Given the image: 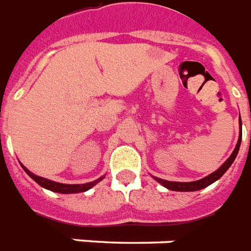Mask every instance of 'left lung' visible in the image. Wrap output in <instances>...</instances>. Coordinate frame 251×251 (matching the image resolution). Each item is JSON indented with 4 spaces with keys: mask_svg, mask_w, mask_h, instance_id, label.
Returning <instances> with one entry per match:
<instances>
[{
    "mask_svg": "<svg viewBox=\"0 0 251 251\" xmlns=\"http://www.w3.org/2000/svg\"><path fill=\"white\" fill-rule=\"evenodd\" d=\"M239 127H241V131H242L241 116H239ZM241 140H242V132H239V138L238 142H237V146L234 148L233 153L228 156L227 160H226L217 171H214L213 174H210V175H207V176H204V178L202 179H199V180H195V182H170V180L156 178V176H152V178L155 179L156 182H159V183L162 184V186H164V187L168 188V190H173V191H198V190H202V188L207 187L210 184H213L215 180H218L223 174L226 173L228 168H230V166L233 164V162L235 160V158H237V155H238Z\"/></svg>",
    "mask_w": 251,
    "mask_h": 251,
    "instance_id": "left-lung-1",
    "label": "left lung"
}]
</instances>
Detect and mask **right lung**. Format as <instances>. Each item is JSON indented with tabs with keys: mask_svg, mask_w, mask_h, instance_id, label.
<instances>
[{
	"mask_svg": "<svg viewBox=\"0 0 251 251\" xmlns=\"http://www.w3.org/2000/svg\"><path fill=\"white\" fill-rule=\"evenodd\" d=\"M21 167L24 168V171L28 174L29 176L38 183L41 187L47 188V190H50L53 193H60V194H77V193H84V191H87L89 188H92L95 184H98L100 180H103L105 178V175L104 176H100L96 180H93V182H89V183H84V184H65V183H58V182H53L50 179H45L43 176H37V175H34L33 173H30L28 168L25 167L21 164Z\"/></svg>",
	"mask_w": 251,
	"mask_h": 251,
	"instance_id": "add662e5",
	"label": "right lung"
}]
</instances>
